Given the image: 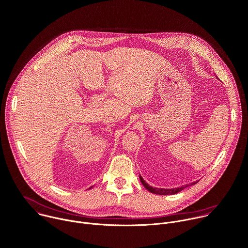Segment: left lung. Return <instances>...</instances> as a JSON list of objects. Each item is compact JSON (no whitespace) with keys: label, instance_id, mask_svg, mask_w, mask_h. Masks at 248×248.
Segmentation results:
<instances>
[{"label":"left lung","instance_id":"left-lung-1","mask_svg":"<svg viewBox=\"0 0 248 248\" xmlns=\"http://www.w3.org/2000/svg\"><path fill=\"white\" fill-rule=\"evenodd\" d=\"M139 178H140V181H141V183L143 184V186H144L149 192H151V193H153V194H155V195H162V196L175 195V194L181 192L182 190H184L185 188H187L188 186H191V185H194V184L197 183V182H194V183H192V184H190V185H185V186H181V187H179V188H173V189H161V188H154V187L150 186L149 184H147V183L144 181V179L142 178L141 175L139 176Z\"/></svg>","mask_w":248,"mask_h":248}]
</instances>
